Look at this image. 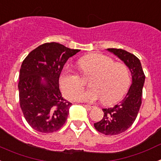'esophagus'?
I'll list each match as a JSON object with an SVG mask.
<instances>
[{
	"instance_id": "1",
	"label": "esophagus",
	"mask_w": 161,
	"mask_h": 161,
	"mask_svg": "<svg viewBox=\"0 0 161 161\" xmlns=\"http://www.w3.org/2000/svg\"><path fill=\"white\" fill-rule=\"evenodd\" d=\"M85 108L86 109H88V110H91V109H93V106H89V105H85Z\"/></svg>"
}]
</instances>
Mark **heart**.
Returning <instances> with one entry per match:
<instances>
[{"mask_svg": "<svg viewBox=\"0 0 161 161\" xmlns=\"http://www.w3.org/2000/svg\"><path fill=\"white\" fill-rule=\"evenodd\" d=\"M77 66L84 76H91L89 80L91 88L78 93L83 88L81 79L77 73L64 69L59 75V83L68 98L89 103L102 98L103 103L112 104L120 100L130 86L128 67L114 62L107 55L89 54L78 59Z\"/></svg>", "mask_w": 161, "mask_h": 161, "instance_id": "b5f03b06", "label": "heart"}]
</instances>
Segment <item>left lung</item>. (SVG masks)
<instances>
[{
    "label": "left lung",
    "instance_id": "8db88e82",
    "mask_svg": "<svg viewBox=\"0 0 161 161\" xmlns=\"http://www.w3.org/2000/svg\"><path fill=\"white\" fill-rule=\"evenodd\" d=\"M107 51L124 62L132 77L130 89L122 102L113 107L102 109L103 118L94 123L97 131L107 136H115L127 130L136 120L142 103L145 76L140 60L136 55L123 49L108 48Z\"/></svg>",
    "mask_w": 161,
    "mask_h": 161
}]
</instances>
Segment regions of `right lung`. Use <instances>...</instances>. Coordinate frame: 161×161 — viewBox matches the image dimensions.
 Here are the masks:
<instances>
[{
  "label": "right lung",
  "mask_w": 161,
  "mask_h": 161,
  "mask_svg": "<svg viewBox=\"0 0 161 161\" xmlns=\"http://www.w3.org/2000/svg\"><path fill=\"white\" fill-rule=\"evenodd\" d=\"M80 52L58 42L40 45L25 57L18 82L20 106L33 129L52 133L64 124L72 103L59 90V78L68 59Z\"/></svg>",
  "instance_id": "right-lung-1"
}]
</instances>
